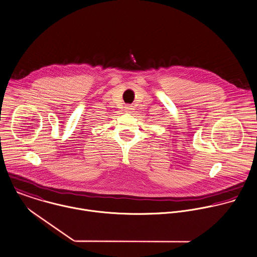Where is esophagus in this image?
<instances>
[{
  "label": "esophagus",
  "instance_id": "obj_1",
  "mask_svg": "<svg viewBox=\"0 0 257 257\" xmlns=\"http://www.w3.org/2000/svg\"><path fill=\"white\" fill-rule=\"evenodd\" d=\"M133 109H134V107H133L132 105H126V106H125V111L128 112V113H130Z\"/></svg>",
  "mask_w": 257,
  "mask_h": 257
}]
</instances>
